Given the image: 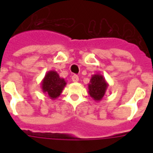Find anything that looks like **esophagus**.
Segmentation results:
<instances>
[{"instance_id":"obj_1","label":"esophagus","mask_w":153,"mask_h":153,"mask_svg":"<svg viewBox=\"0 0 153 153\" xmlns=\"http://www.w3.org/2000/svg\"><path fill=\"white\" fill-rule=\"evenodd\" d=\"M71 79H72V81L74 82H77L79 81V76L76 75V74H74V75L72 76Z\"/></svg>"}]
</instances>
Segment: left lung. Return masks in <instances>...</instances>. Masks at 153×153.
Listing matches in <instances>:
<instances>
[{
    "label": "left lung",
    "mask_w": 153,
    "mask_h": 153,
    "mask_svg": "<svg viewBox=\"0 0 153 153\" xmlns=\"http://www.w3.org/2000/svg\"><path fill=\"white\" fill-rule=\"evenodd\" d=\"M108 86L109 84L102 74H93L88 84V93L94 100L99 102L104 97Z\"/></svg>",
    "instance_id": "obj_1"
}]
</instances>
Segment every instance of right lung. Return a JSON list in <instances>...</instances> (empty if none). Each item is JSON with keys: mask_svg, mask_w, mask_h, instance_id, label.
Wrapping results in <instances>:
<instances>
[{"mask_svg": "<svg viewBox=\"0 0 153 153\" xmlns=\"http://www.w3.org/2000/svg\"><path fill=\"white\" fill-rule=\"evenodd\" d=\"M66 85L67 82L65 79L60 78L55 71H49L48 72H47L41 82L43 93L53 100L57 98L61 94Z\"/></svg>", "mask_w": 153, "mask_h": 153, "instance_id": "1", "label": "right lung"}]
</instances>
